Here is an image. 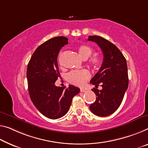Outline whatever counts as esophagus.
I'll return each instance as SVG.
<instances>
[{
	"label": "esophagus",
	"mask_w": 148,
	"mask_h": 148,
	"mask_svg": "<svg viewBox=\"0 0 148 148\" xmlns=\"http://www.w3.org/2000/svg\"><path fill=\"white\" fill-rule=\"evenodd\" d=\"M80 91H81V92H86V90H85V89H83V88H81Z\"/></svg>",
	"instance_id": "esophagus-1"
}]
</instances>
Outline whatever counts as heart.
<instances>
[{
  "mask_svg": "<svg viewBox=\"0 0 148 148\" xmlns=\"http://www.w3.org/2000/svg\"><path fill=\"white\" fill-rule=\"evenodd\" d=\"M78 52L83 59L88 58L92 53V49L87 45L83 44L78 47ZM90 63L95 67H99L102 63V58L99 56H94L90 59ZM90 76V72L87 69L73 70L67 74V80L75 85L83 86Z\"/></svg>",
  "mask_w": 148,
  "mask_h": 148,
  "instance_id": "1",
  "label": "heart"
}]
</instances>
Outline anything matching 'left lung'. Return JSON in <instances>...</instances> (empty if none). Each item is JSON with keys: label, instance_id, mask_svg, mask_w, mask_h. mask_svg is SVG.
<instances>
[{"label": "left lung", "instance_id": "8db88e82", "mask_svg": "<svg viewBox=\"0 0 148 148\" xmlns=\"http://www.w3.org/2000/svg\"><path fill=\"white\" fill-rule=\"evenodd\" d=\"M88 41L97 43L103 53V62L90 83L95 85L92 90L96 95L90 110L99 116H107L115 112L121 104L128 87V67L126 58L112 43L98 36H90ZM99 84L101 90L97 89Z\"/></svg>", "mask_w": 148, "mask_h": 148}]
</instances>
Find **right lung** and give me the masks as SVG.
<instances>
[{"label":"right lung","mask_w":148,"mask_h":148,"mask_svg":"<svg viewBox=\"0 0 148 148\" xmlns=\"http://www.w3.org/2000/svg\"><path fill=\"white\" fill-rule=\"evenodd\" d=\"M68 39L58 36L40 45L29 60L27 67L28 92L33 104L43 115L58 119L65 115L75 95L80 92L78 87H57L55 82L60 74L58 56Z\"/></svg>","instance_id":"1"}]
</instances>
